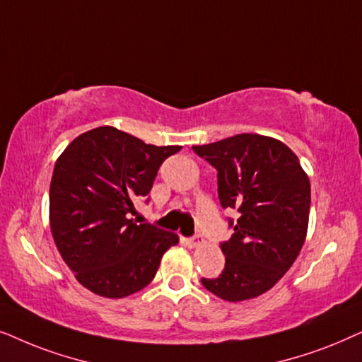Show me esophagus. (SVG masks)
<instances>
[{"instance_id":"34e87169","label":"esophagus","mask_w":362,"mask_h":362,"mask_svg":"<svg viewBox=\"0 0 362 362\" xmlns=\"http://www.w3.org/2000/svg\"><path fill=\"white\" fill-rule=\"evenodd\" d=\"M202 243V238L199 237V235H195V237H192V238H187V245H189V247H199V245Z\"/></svg>"}]
</instances>
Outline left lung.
<instances>
[{"mask_svg": "<svg viewBox=\"0 0 362 362\" xmlns=\"http://www.w3.org/2000/svg\"><path fill=\"white\" fill-rule=\"evenodd\" d=\"M197 156L215 167L221 209L233 235L221 242L225 268L204 285L225 301L263 295L281 279L301 252L310 218L311 185L298 157L276 139L238 134L194 146Z\"/></svg>", "mask_w": 362, "mask_h": 362, "instance_id": "left-lung-1", "label": "left lung"}]
</instances>
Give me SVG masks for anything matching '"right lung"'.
Segmentation results:
<instances>
[{
  "label": "right lung",
  "mask_w": 362,
  "mask_h": 362,
  "mask_svg": "<svg viewBox=\"0 0 362 362\" xmlns=\"http://www.w3.org/2000/svg\"><path fill=\"white\" fill-rule=\"evenodd\" d=\"M180 148L152 146L104 125L81 134L57 158L49 189L52 238L84 288L124 298L156 276L178 237L137 225L127 214L134 200L148 195L162 162Z\"/></svg>",
  "instance_id": "1"
}]
</instances>
